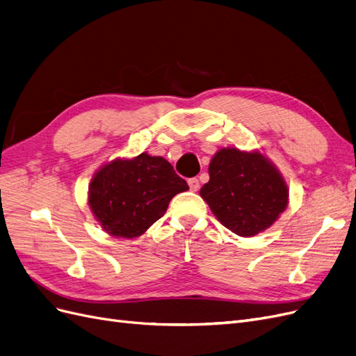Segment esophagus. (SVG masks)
Returning a JSON list of instances; mask_svg holds the SVG:
<instances>
[{
  "label": "esophagus",
  "mask_w": 356,
  "mask_h": 356,
  "mask_svg": "<svg viewBox=\"0 0 356 356\" xmlns=\"http://www.w3.org/2000/svg\"><path fill=\"white\" fill-rule=\"evenodd\" d=\"M188 187L191 191H197L199 187H200V182L197 178H190L188 179Z\"/></svg>",
  "instance_id": "1"
}]
</instances>
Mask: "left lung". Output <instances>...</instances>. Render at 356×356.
I'll list each match as a JSON object with an SVG mask.
<instances>
[{
	"label": "left lung",
	"instance_id": "obj_1",
	"mask_svg": "<svg viewBox=\"0 0 356 356\" xmlns=\"http://www.w3.org/2000/svg\"><path fill=\"white\" fill-rule=\"evenodd\" d=\"M202 199L230 232L251 238L272 227L288 207V186L279 169L260 152L221 148L209 163Z\"/></svg>",
	"mask_w": 356,
	"mask_h": 356
}]
</instances>
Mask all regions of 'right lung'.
Masks as SVG:
<instances>
[{
  "instance_id": "1",
  "label": "right lung",
  "mask_w": 356,
  "mask_h": 356,
  "mask_svg": "<svg viewBox=\"0 0 356 356\" xmlns=\"http://www.w3.org/2000/svg\"><path fill=\"white\" fill-rule=\"evenodd\" d=\"M186 190L187 182L166 159L141 153L114 159L96 170L88 202L106 233L134 239L163 217L172 197Z\"/></svg>"
}]
</instances>
